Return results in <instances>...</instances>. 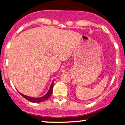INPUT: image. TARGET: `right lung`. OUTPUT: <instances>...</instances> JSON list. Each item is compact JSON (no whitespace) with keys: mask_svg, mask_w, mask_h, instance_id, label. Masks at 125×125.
<instances>
[{"mask_svg":"<svg viewBox=\"0 0 125 125\" xmlns=\"http://www.w3.org/2000/svg\"><path fill=\"white\" fill-rule=\"evenodd\" d=\"M53 85H54V80L52 81V83H51V86H50V90H49V91L48 92L47 94H46L45 95H44L43 97H40V98L31 97L26 96V95H23V94H21V93H19L22 97H23L25 99L29 100V101H30L31 102H34V103H40V102L46 101V100H48V99L50 97V96H51V94H52V88H53Z\"/></svg>","mask_w":125,"mask_h":125,"instance_id":"obj_1","label":"right lung"}]
</instances>
